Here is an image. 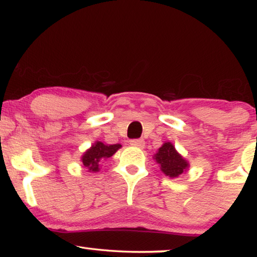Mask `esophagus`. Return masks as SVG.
Wrapping results in <instances>:
<instances>
[{
  "label": "esophagus",
  "mask_w": 257,
  "mask_h": 257,
  "mask_svg": "<svg viewBox=\"0 0 257 257\" xmlns=\"http://www.w3.org/2000/svg\"><path fill=\"white\" fill-rule=\"evenodd\" d=\"M130 145L138 147V149H143V147L145 146V142L143 141V139H132V141H130Z\"/></svg>",
  "instance_id": "esophagus-1"
}]
</instances>
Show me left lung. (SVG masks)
Here are the masks:
<instances>
[{
    "label": "left lung",
    "mask_w": 257,
    "mask_h": 257,
    "mask_svg": "<svg viewBox=\"0 0 257 257\" xmlns=\"http://www.w3.org/2000/svg\"><path fill=\"white\" fill-rule=\"evenodd\" d=\"M155 160L161 165V170L171 178L181 175L188 167V163L180 154H178L171 143H164L162 147H160L159 152L155 154Z\"/></svg>",
    "instance_id": "left-lung-1"
}]
</instances>
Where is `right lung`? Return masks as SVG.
Listing matches in <instances>:
<instances>
[{"instance_id": "1", "label": "right lung", "mask_w": 257, "mask_h": 257, "mask_svg": "<svg viewBox=\"0 0 257 257\" xmlns=\"http://www.w3.org/2000/svg\"><path fill=\"white\" fill-rule=\"evenodd\" d=\"M121 147L120 144L107 145L103 144L102 142H97L90 147V149L82 155V164L88 169L89 171L96 172L98 171V163L99 161H103L115 153Z\"/></svg>"}]
</instances>
